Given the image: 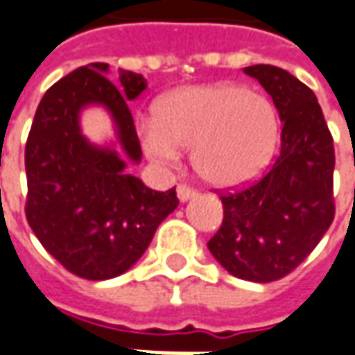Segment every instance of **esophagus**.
I'll return each instance as SVG.
<instances>
[{
	"label": "esophagus",
	"instance_id": "34e87169",
	"mask_svg": "<svg viewBox=\"0 0 355 355\" xmlns=\"http://www.w3.org/2000/svg\"><path fill=\"white\" fill-rule=\"evenodd\" d=\"M177 196L180 201H188V199L196 198V196H198V190H196V188H191V186H188V184H178Z\"/></svg>",
	"mask_w": 355,
	"mask_h": 355
}]
</instances>
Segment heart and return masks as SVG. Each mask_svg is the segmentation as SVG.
<instances>
[{
  "instance_id": "b5f03b06",
  "label": "heart",
  "mask_w": 355,
  "mask_h": 355,
  "mask_svg": "<svg viewBox=\"0 0 355 355\" xmlns=\"http://www.w3.org/2000/svg\"><path fill=\"white\" fill-rule=\"evenodd\" d=\"M278 141V118L261 94L231 83L198 84L169 92L144 124L143 148L171 164L191 148V167L207 184L233 188L269 165Z\"/></svg>"
}]
</instances>
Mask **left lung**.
Segmentation results:
<instances>
[{"mask_svg": "<svg viewBox=\"0 0 355 355\" xmlns=\"http://www.w3.org/2000/svg\"><path fill=\"white\" fill-rule=\"evenodd\" d=\"M244 73L263 86L284 122L280 154L259 180L220 196L224 220L207 246L233 277L272 282L290 275L331 225L335 150L306 84L275 65Z\"/></svg>", "mask_w": 355, "mask_h": 355, "instance_id": "obj_1", "label": "left lung"}]
</instances>
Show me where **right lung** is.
Returning <instances> with one entry per match:
<instances>
[{"mask_svg":"<svg viewBox=\"0 0 355 355\" xmlns=\"http://www.w3.org/2000/svg\"><path fill=\"white\" fill-rule=\"evenodd\" d=\"M109 64L78 67L41 99L26 143V218L44 250L86 280L122 275L148 248L157 225L177 209L175 188L156 191L125 173L111 146L80 133L88 105L111 112L118 143L130 162H141V143L128 101L146 88L143 75L120 71V88L105 77Z\"/></svg>","mask_w":355,"mask_h":355,"instance_id":"obj_1","label":"right lung"}]
</instances>
